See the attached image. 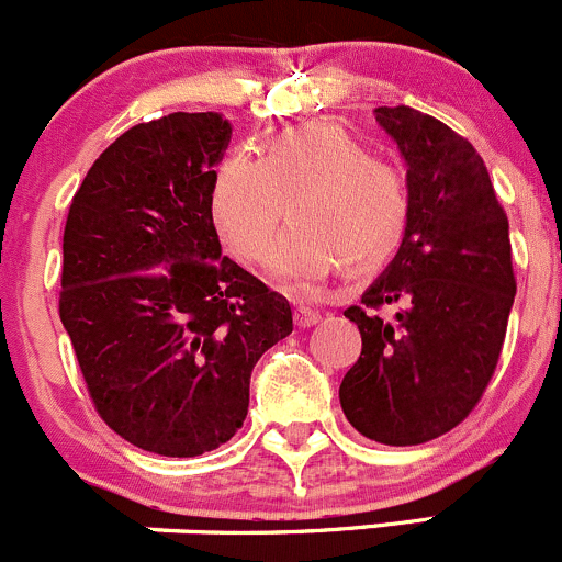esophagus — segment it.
Wrapping results in <instances>:
<instances>
[{"mask_svg":"<svg viewBox=\"0 0 562 562\" xmlns=\"http://www.w3.org/2000/svg\"><path fill=\"white\" fill-rule=\"evenodd\" d=\"M319 319H323V314L314 312V308H308V306H297L295 308V325H297V328H312V325H317Z\"/></svg>","mask_w":562,"mask_h":562,"instance_id":"esophagus-1","label":"esophagus"}]
</instances>
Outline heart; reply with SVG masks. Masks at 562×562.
<instances>
[{
    "instance_id": "heart-1",
    "label": "heart",
    "mask_w": 562,
    "mask_h": 562,
    "mask_svg": "<svg viewBox=\"0 0 562 562\" xmlns=\"http://www.w3.org/2000/svg\"><path fill=\"white\" fill-rule=\"evenodd\" d=\"M295 226L278 239L270 270L278 281L312 286L345 261L367 270L400 248L411 221L403 168L336 124L278 132L261 159L228 151L210 184V215L237 259L256 265L286 215Z\"/></svg>"
}]
</instances>
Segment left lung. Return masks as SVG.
I'll return each instance as SVG.
<instances>
[{"label": "left lung", "mask_w": 562, "mask_h": 562, "mask_svg": "<svg viewBox=\"0 0 562 562\" xmlns=\"http://www.w3.org/2000/svg\"><path fill=\"white\" fill-rule=\"evenodd\" d=\"M397 143L411 221L392 265L350 306L361 356L339 386L347 422L378 445L445 436L477 405L516 297L507 215L469 140L411 106H378ZM394 302L398 314L376 308Z\"/></svg>", "instance_id": "obj_1"}]
</instances>
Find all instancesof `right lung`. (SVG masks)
Wrapping results in <instances>:
<instances>
[{
	"label": "right lung",
	"mask_w": 562,
	"mask_h": 562,
	"mask_svg": "<svg viewBox=\"0 0 562 562\" xmlns=\"http://www.w3.org/2000/svg\"><path fill=\"white\" fill-rule=\"evenodd\" d=\"M221 112L132 126L93 162L63 234L60 319L101 419L140 450L204 456L243 427L290 301L223 256L210 184Z\"/></svg>",
	"instance_id": "1"
}]
</instances>
